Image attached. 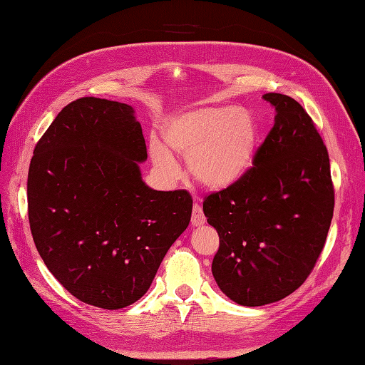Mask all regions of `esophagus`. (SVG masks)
Wrapping results in <instances>:
<instances>
[{"label":"esophagus","instance_id":"1","mask_svg":"<svg viewBox=\"0 0 365 365\" xmlns=\"http://www.w3.org/2000/svg\"><path fill=\"white\" fill-rule=\"evenodd\" d=\"M205 216H203V211H202V207L200 205H194L192 207V216H191V224L194 225V227H200V225H203L205 224Z\"/></svg>","mask_w":365,"mask_h":365}]
</instances>
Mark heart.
<instances>
[{"mask_svg": "<svg viewBox=\"0 0 365 365\" xmlns=\"http://www.w3.org/2000/svg\"><path fill=\"white\" fill-rule=\"evenodd\" d=\"M162 137L174 154L186 155V171L194 182L202 188L224 191L238 185L252 171L259 129L249 110L205 106L169 116ZM165 148L157 140L149 144L152 162L166 177L174 179L179 168Z\"/></svg>", "mask_w": 365, "mask_h": 365, "instance_id": "b5f03b06", "label": "heart"}]
</instances>
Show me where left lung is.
<instances>
[{
	"instance_id": "1",
	"label": "left lung",
	"mask_w": 365,
	"mask_h": 365,
	"mask_svg": "<svg viewBox=\"0 0 365 365\" xmlns=\"http://www.w3.org/2000/svg\"><path fill=\"white\" fill-rule=\"evenodd\" d=\"M275 123L252 171L203 200L219 235L211 272L228 299L262 307L303 284L324 249L334 210L329 158L297 101L266 93Z\"/></svg>"
}]
</instances>
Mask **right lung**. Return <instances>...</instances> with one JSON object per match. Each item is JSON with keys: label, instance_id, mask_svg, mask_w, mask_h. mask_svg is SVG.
<instances>
[{"label": "right lung", "instance_id": "right-lung-1", "mask_svg": "<svg viewBox=\"0 0 365 365\" xmlns=\"http://www.w3.org/2000/svg\"><path fill=\"white\" fill-rule=\"evenodd\" d=\"M146 158L135 110L101 98L63 107L34 149L32 238L49 272L83 303L120 309L140 300L191 221L188 191L143 182Z\"/></svg>", "mask_w": 365, "mask_h": 365}]
</instances>
